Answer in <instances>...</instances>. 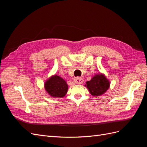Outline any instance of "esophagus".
<instances>
[{
	"mask_svg": "<svg viewBox=\"0 0 147 147\" xmlns=\"http://www.w3.org/2000/svg\"><path fill=\"white\" fill-rule=\"evenodd\" d=\"M74 82L77 84H82L83 83V79L80 77L75 78L74 79Z\"/></svg>",
	"mask_w": 147,
	"mask_h": 147,
	"instance_id": "esophagus-1",
	"label": "esophagus"
}]
</instances>
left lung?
I'll use <instances>...</instances> for the list:
<instances>
[{
    "label": "left lung",
    "mask_w": 147,
    "mask_h": 147,
    "mask_svg": "<svg viewBox=\"0 0 147 147\" xmlns=\"http://www.w3.org/2000/svg\"><path fill=\"white\" fill-rule=\"evenodd\" d=\"M110 86V82L104 74L94 75L90 81L84 84L92 96H100L107 91Z\"/></svg>",
    "instance_id": "left-lung-1"
}]
</instances>
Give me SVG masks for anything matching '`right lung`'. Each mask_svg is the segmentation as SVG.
I'll return each mask as SVG.
<instances>
[{"instance_id":"right-lung-1","label":"right lung","mask_w":147,"mask_h":147,"mask_svg":"<svg viewBox=\"0 0 147 147\" xmlns=\"http://www.w3.org/2000/svg\"><path fill=\"white\" fill-rule=\"evenodd\" d=\"M47 94L54 98L64 97L68 91L69 86L64 79L57 75H53L44 83Z\"/></svg>"}]
</instances>
